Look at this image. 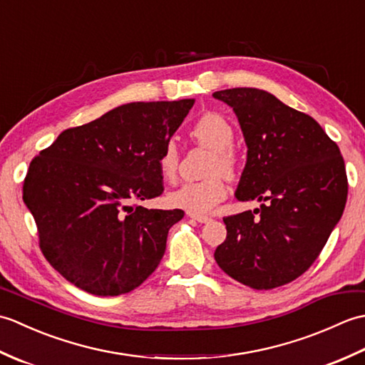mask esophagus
Wrapping results in <instances>:
<instances>
[{
  "label": "esophagus",
  "instance_id": "esophagus-1",
  "mask_svg": "<svg viewBox=\"0 0 365 365\" xmlns=\"http://www.w3.org/2000/svg\"><path fill=\"white\" fill-rule=\"evenodd\" d=\"M188 216H190V218H192V220H196L197 222H210V221H212L210 216H205V215H195V213H188Z\"/></svg>",
  "mask_w": 365,
  "mask_h": 365
}]
</instances>
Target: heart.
Masks as SVG:
<instances>
[{"label":"heart","instance_id":"1","mask_svg":"<svg viewBox=\"0 0 365 365\" xmlns=\"http://www.w3.org/2000/svg\"><path fill=\"white\" fill-rule=\"evenodd\" d=\"M191 136L196 143L213 150L207 174L210 177L197 182H185L169 195V202L190 213L210 212L226 197L227 188L224 177L234 178L238 170V158L232 149L235 141L234 127L218 113H205L195 122ZM158 169L163 178L174 180L178 170V150L173 141H168L158 157Z\"/></svg>","mask_w":365,"mask_h":365}]
</instances>
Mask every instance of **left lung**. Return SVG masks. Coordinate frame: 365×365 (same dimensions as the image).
Segmentation results:
<instances>
[{
	"label": "left lung",
	"instance_id": "left-lung-1",
	"mask_svg": "<svg viewBox=\"0 0 365 365\" xmlns=\"http://www.w3.org/2000/svg\"><path fill=\"white\" fill-rule=\"evenodd\" d=\"M234 108L247 145L235 196L262 200L224 216L227 237L215 260L255 290L289 284L312 267L344 213L348 178L339 145L311 115L254 88L218 91Z\"/></svg>",
	"mask_w": 365,
	"mask_h": 365
}]
</instances>
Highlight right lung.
Returning <instances> with one entry per match:
<instances>
[{
  "mask_svg": "<svg viewBox=\"0 0 365 365\" xmlns=\"http://www.w3.org/2000/svg\"><path fill=\"white\" fill-rule=\"evenodd\" d=\"M195 105L135 102L67 128L31 160L23 200L46 262L78 289L118 297L141 285L183 210H149L163 195L158 157Z\"/></svg>",
  "mask_w": 365,
  "mask_h": 365,
  "instance_id": "1",
  "label": "right lung"
}]
</instances>
